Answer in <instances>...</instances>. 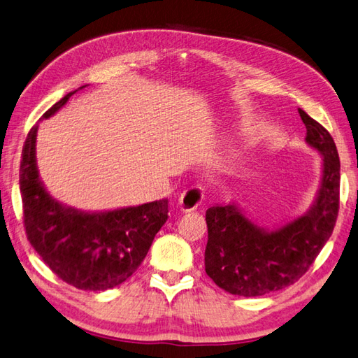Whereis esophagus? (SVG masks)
Segmentation results:
<instances>
[{"label": "esophagus", "instance_id": "34e87169", "mask_svg": "<svg viewBox=\"0 0 358 358\" xmlns=\"http://www.w3.org/2000/svg\"><path fill=\"white\" fill-rule=\"evenodd\" d=\"M203 199V191L200 187H191L179 197V208L182 211H194Z\"/></svg>", "mask_w": 358, "mask_h": 358}]
</instances>
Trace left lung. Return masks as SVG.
<instances>
[{
  "mask_svg": "<svg viewBox=\"0 0 358 358\" xmlns=\"http://www.w3.org/2000/svg\"><path fill=\"white\" fill-rule=\"evenodd\" d=\"M307 143L322 156V174L311 206L276 228L250 220L237 202L206 211L208 276L231 294L263 296L292 285L307 272L333 234L338 213L340 161L334 139L299 109Z\"/></svg>",
  "mask_w": 358,
  "mask_h": 358,
  "instance_id": "8db88e82",
  "label": "left lung"
}]
</instances>
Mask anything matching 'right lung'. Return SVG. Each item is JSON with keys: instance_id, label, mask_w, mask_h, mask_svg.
Wrapping results in <instances>:
<instances>
[{"instance_id": "add662e5", "label": "right lung", "mask_w": 358, "mask_h": 358, "mask_svg": "<svg viewBox=\"0 0 358 358\" xmlns=\"http://www.w3.org/2000/svg\"><path fill=\"white\" fill-rule=\"evenodd\" d=\"M78 90L68 92L39 121L53 117ZM38 129L39 123L25 139L20 169L24 226L30 245L60 280L76 289L103 292L123 284L143 263L155 235L167 222L169 200L108 211H82L59 202L39 176Z\"/></svg>"}]
</instances>
